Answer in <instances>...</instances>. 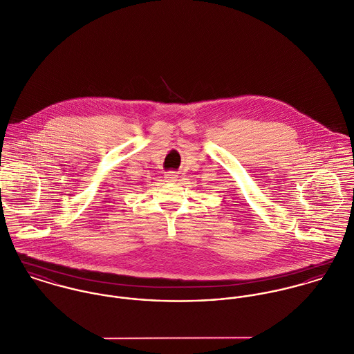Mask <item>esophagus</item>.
Wrapping results in <instances>:
<instances>
[{
	"label": "esophagus",
	"mask_w": 354,
	"mask_h": 354,
	"mask_svg": "<svg viewBox=\"0 0 354 354\" xmlns=\"http://www.w3.org/2000/svg\"><path fill=\"white\" fill-rule=\"evenodd\" d=\"M176 176H177L176 171H167V173L165 174V178L171 183V181H176Z\"/></svg>",
	"instance_id": "34e87169"
}]
</instances>
